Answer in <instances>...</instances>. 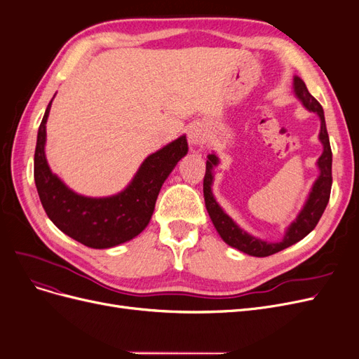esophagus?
<instances>
[{
    "label": "esophagus",
    "mask_w": 359,
    "mask_h": 359,
    "mask_svg": "<svg viewBox=\"0 0 359 359\" xmlns=\"http://www.w3.org/2000/svg\"><path fill=\"white\" fill-rule=\"evenodd\" d=\"M189 142L194 148H203L206 144V128L203 124H193L189 128Z\"/></svg>",
    "instance_id": "esophagus-1"
}]
</instances>
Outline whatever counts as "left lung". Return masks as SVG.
<instances>
[{"mask_svg":"<svg viewBox=\"0 0 359 359\" xmlns=\"http://www.w3.org/2000/svg\"><path fill=\"white\" fill-rule=\"evenodd\" d=\"M293 91H295L297 99L304 104L307 111L318 114L320 119V132H319V140L323 145L322 156L318 160L319 168V177L314 181L313 187L309 193V198L304 203L302 210L297 215V219L293 220L283 235V238L278 243H268L260 240L257 236L250 235L244 229H241L229 215H227L219 202L215 201L212 194V181H214V168L219 165L220 160L214 153L208 154V160H206V170L203 178V198H205V206L208 211L212 224L222 236V240L233 248H238L240 252L256 256V257H266L274 253L281 252L295 243L301 241L302 238H306L314 227H316L318 222L327 208L330 194H331V186H332V153L330 145V137L327 132V124H325V115L320 103L314 99V97L309 93L306 83L298 76L293 78Z\"/></svg>","mask_w":359,"mask_h":359,"instance_id":"1","label":"left lung"}]
</instances>
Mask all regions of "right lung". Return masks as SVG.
Returning a JSON list of instances; mask_svg holds the SVG:
<instances>
[{
    "mask_svg": "<svg viewBox=\"0 0 359 359\" xmlns=\"http://www.w3.org/2000/svg\"><path fill=\"white\" fill-rule=\"evenodd\" d=\"M52 100L39 127L34 154L36 187L50 222L91 248H111L133 240L148 226L163 182L187 154L186 135L148 156L123 191L106 198L82 196L52 173L48 165L45 144Z\"/></svg>",
    "mask_w": 359,
    "mask_h": 359,
    "instance_id": "1",
    "label": "right lung"
}]
</instances>
